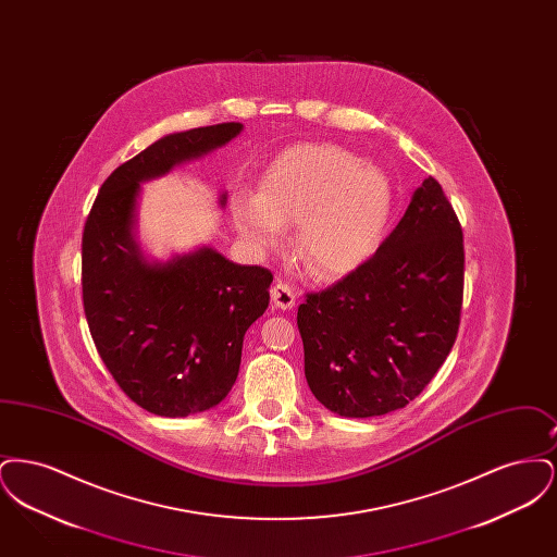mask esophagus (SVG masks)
<instances>
[{"instance_id": "esophagus-1", "label": "esophagus", "mask_w": 557, "mask_h": 557, "mask_svg": "<svg viewBox=\"0 0 557 557\" xmlns=\"http://www.w3.org/2000/svg\"><path fill=\"white\" fill-rule=\"evenodd\" d=\"M271 300L275 307L280 309H292L294 302H296V288L288 284V282H277L273 288H271Z\"/></svg>"}]
</instances>
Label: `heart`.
<instances>
[{
	"instance_id": "heart-1",
	"label": "heart",
	"mask_w": 557,
	"mask_h": 557,
	"mask_svg": "<svg viewBox=\"0 0 557 557\" xmlns=\"http://www.w3.org/2000/svg\"><path fill=\"white\" fill-rule=\"evenodd\" d=\"M393 209L388 177L355 152L334 144L290 148L271 164L263 191L238 196L239 234L259 248L298 223V248L311 273L345 275L370 259Z\"/></svg>"
}]
</instances>
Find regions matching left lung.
<instances>
[{
	"mask_svg": "<svg viewBox=\"0 0 557 557\" xmlns=\"http://www.w3.org/2000/svg\"><path fill=\"white\" fill-rule=\"evenodd\" d=\"M463 230L434 177L368 261L298 307L305 375L330 411L373 418L418 397L455 345Z\"/></svg>",
	"mask_w": 557,
	"mask_h": 557,
	"instance_id": "left-lung-1",
	"label": "left lung"
}]
</instances>
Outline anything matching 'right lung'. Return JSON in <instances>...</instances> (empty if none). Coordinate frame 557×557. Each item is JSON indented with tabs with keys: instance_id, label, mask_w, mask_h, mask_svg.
Listing matches in <instances>:
<instances>
[{
	"instance_id": "right-lung-1",
	"label": "right lung",
	"mask_w": 557,
	"mask_h": 557,
	"mask_svg": "<svg viewBox=\"0 0 557 557\" xmlns=\"http://www.w3.org/2000/svg\"><path fill=\"white\" fill-rule=\"evenodd\" d=\"M239 132V123H219L154 141L108 175L85 221L81 288L94 345L119 388L162 418L200 413L227 397L244 334L269 305L273 273L211 248L148 265L132 236L135 198L141 182Z\"/></svg>"
}]
</instances>
